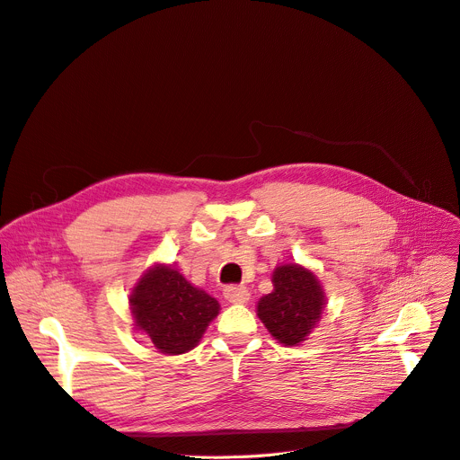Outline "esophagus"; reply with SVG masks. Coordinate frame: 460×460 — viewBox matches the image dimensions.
<instances>
[{
    "mask_svg": "<svg viewBox=\"0 0 460 460\" xmlns=\"http://www.w3.org/2000/svg\"><path fill=\"white\" fill-rule=\"evenodd\" d=\"M249 296H251L249 289L243 286H228L225 289V298L232 304H244L246 300H249Z\"/></svg>",
    "mask_w": 460,
    "mask_h": 460,
    "instance_id": "1",
    "label": "esophagus"
}]
</instances>
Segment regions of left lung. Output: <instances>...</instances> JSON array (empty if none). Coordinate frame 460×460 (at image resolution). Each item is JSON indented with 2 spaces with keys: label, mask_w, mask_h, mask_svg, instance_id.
<instances>
[{
  "label": "left lung",
  "mask_w": 460,
  "mask_h": 460,
  "mask_svg": "<svg viewBox=\"0 0 460 460\" xmlns=\"http://www.w3.org/2000/svg\"><path fill=\"white\" fill-rule=\"evenodd\" d=\"M274 291L258 302V316L281 344L298 346L321 321L326 296L321 281L298 263L279 265L272 272Z\"/></svg>",
  "instance_id": "left-lung-1"
}]
</instances>
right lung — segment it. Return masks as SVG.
Returning <instances> with one entry per match:
<instances>
[{
    "label": "right lung",
    "mask_w": 460,
    "mask_h": 460,
    "mask_svg": "<svg viewBox=\"0 0 460 460\" xmlns=\"http://www.w3.org/2000/svg\"><path fill=\"white\" fill-rule=\"evenodd\" d=\"M134 326L149 335L156 349L179 356L199 344L209 323L219 314V302L171 265H155L137 279L130 293Z\"/></svg>",
    "instance_id": "obj_1"
}]
</instances>
